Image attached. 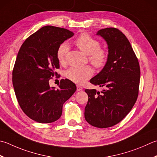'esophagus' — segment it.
<instances>
[{
  "mask_svg": "<svg viewBox=\"0 0 157 157\" xmlns=\"http://www.w3.org/2000/svg\"><path fill=\"white\" fill-rule=\"evenodd\" d=\"M82 89H83V88L81 86L77 85V90L80 91V90H82Z\"/></svg>",
  "mask_w": 157,
  "mask_h": 157,
  "instance_id": "1",
  "label": "esophagus"
}]
</instances>
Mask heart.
<instances>
[{
  "mask_svg": "<svg viewBox=\"0 0 157 157\" xmlns=\"http://www.w3.org/2000/svg\"><path fill=\"white\" fill-rule=\"evenodd\" d=\"M75 44L79 50L88 55V60L97 69L105 66L109 58V52L105 48L101 47V42L87 33H83L78 36ZM69 50V46L63 42L58 46L56 52L57 59L61 64L66 63V56ZM93 75V69L90 65L82 67H71L65 71L67 79L76 84H83Z\"/></svg>",
  "mask_w": 157,
  "mask_h": 157,
  "instance_id": "1",
  "label": "heart"
}]
</instances>
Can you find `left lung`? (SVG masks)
<instances>
[{"instance_id":"8db88e82","label":"left lung","mask_w":157,"mask_h":157,"mask_svg":"<svg viewBox=\"0 0 157 157\" xmlns=\"http://www.w3.org/2000/svg\"><path fill=\"white\" fill-rule=\"evenodd\" d=\"M97 35L108 45L109 58L102 71L90 83L103 91L86 89L88 100L85 119L98 128L112 127L122 121L136 103L140 80L139 61L128 39L116 28H106Z\"/></svg>"}]
</instances>
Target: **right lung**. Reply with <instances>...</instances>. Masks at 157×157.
Returning a JSON list of instances; mask_svg holds the SVG:
<instances>
[{
	"instance_id": "obj_1",
	"label": "right lung",
	"mask_w": 157,
	"mask_h": 157,
	"mask_svg": "<svg viewBox=\"0 0 157 157\" xmlns=\"http://www.w3.org/2000/svg\"><path fill=\"white\" fill-rule=\"evenodd\" d=\"M73 35L63 28L45 26L29 36L18 52L12 71L15 96L24 113L39 123L59 119L63 104L76 90L68 79H61L57 89L49 84L58 75V46Z\"/></svg>"
}]
</instances>
